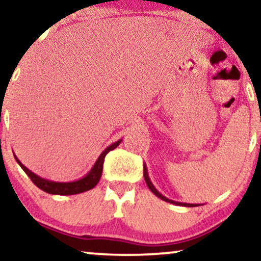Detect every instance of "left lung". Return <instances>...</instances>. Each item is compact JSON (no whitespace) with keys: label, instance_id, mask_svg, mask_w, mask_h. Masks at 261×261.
I'll return each instance as SVG.
<instances>
[{"label":"left lung","instance_id":"1","mask_svg":"<svg viewBox=\"0 0 261 261\" xmlns=\"http://www.w3.org/2000/svg\"><path fill=\"white\" fill-rule=\"evenodd\" d=\"M144 180H145V182H147V186L149 187V190L151 191L152 193L155 194L156 197H159L160 199H162V200H165V201H168V203H172V204H175V205H181V206H190V207H192V206H197L198 204H189V203H179V201H174V200H171V199H168V198H166L165 196H162L161 193L159 192L158 190L155 189L154 187V185H152L151 184V181H150V179H149V176H148V171H147V167H145V165H144Z\"/></svg>","mask_w":261,"mask_h":261}]
</instances>
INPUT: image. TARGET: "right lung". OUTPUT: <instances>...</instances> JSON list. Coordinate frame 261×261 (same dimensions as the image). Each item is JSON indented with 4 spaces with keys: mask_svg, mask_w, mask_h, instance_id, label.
<instances>
[{
    "mask_svg": "<svg viewBox=\"0 0 261 261\" xmlns=\"http://www.w3.org/2000/svg\"><path fill=\"white\" fill-rule=\"evenodd\" d=\"M120 142L121 140L114 142L113 144H111L110 147H107L105 150L100 154L98 160H96V162L94 163V166H93V168L90 169L88 174L85 175L80 180H76V181H71V182H57V181H51V180L40 178V176L34 174L33 172H31L27 167L23 166L22 163L17 160L15 155H14V158H15L16 162L19 163L20 167L23 169V172L30 176V179L32 180L34 185L39 187L40 190H43L44 192L50 193V194H60V196H70V194H77V193L86 192V191L88 190H92L93 187L99 182V180L101 178V174H102V166H103V161H105V156L107 155V152H110L111 150H113V149H116L118 145L120 144Z\"/></svg>",
    "mask_w": 261,
    "mask_h": 261,
    "instance_id": "obj_1",
    "label": "right lung"
}]
</instances>
